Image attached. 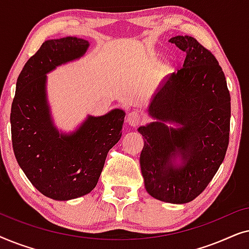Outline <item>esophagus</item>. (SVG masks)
I'll return each mask as SVG.
<instances>
[{
  "instance_id": "esophagus-1",
  "label": "esophagus",
  "mask_w": 249,
  "mask_h": 249,
  "mask_svg": "<svg viewBox=\"0 0 249 249\" xmlns=\"http://www.w3.org/2000/svg\"><path fill=\"white\" fill-rule=\"evenodd\" d=\"M142 114L137 111L129 112V113L127 114V118H125V121H127L130 125H132V127L138 125L142 122Z\"/></svg>"
}]
</instances>
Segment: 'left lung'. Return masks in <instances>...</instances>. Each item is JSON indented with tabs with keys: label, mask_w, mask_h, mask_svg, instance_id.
I'll return each instance as SVG.
<instances>
[{
	"label": "left lung",
	"mask_w": 249,
	"mask_h": 249,
	"mask_svg": "<svg viewBox=\"0 0 249 249\" xmlns=\"http://www.w3.org/2000/svg\"><path fill=\"white\" fill-rule=\"evenodd\" d=\"M186 53L183 67L169 74L149 105L159 121L138 131L144 137L141 169L145 188L163 202L185 204L204 192L226 156L231 103L226 76L214 54L192 36L170 39ZM165 121L183 124L166 127ZM180 154L185 164L172 166Z\"/></svg>",
	"instance_id": "obj_1"
}]
</instances>
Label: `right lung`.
I'll list each match as a JSON object with an SVG mask.
<instances>
[{"mask_svg": "<svg viewBox=\"0 0 249 249\" xmlns=\"http://www.w3.org/2000/svg\"><path fill=\"white\" fill-rule=\"evenodd\" d=\"M87 40H46L29 57L18 79L11 114L12 147L20 168L35 188L50 198L68 200L95 188L107 153L122 135L124 112L89 117L74 132L53 127L45 98V73L86 52Z\"/></svg>", "mask_w": 249, "mask_h": 249, "instance_id": "right-lung-1", "label": "right lung"}]
</instances>
